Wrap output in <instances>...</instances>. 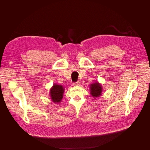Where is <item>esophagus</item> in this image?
<instances>
[{
    "label": "esophagus",
    "instance_id": "34e87169",
    "mask_svg": "<svg viewBox=\"0 0 150 150\" xmlns=\"http://www.w3.org/2000/svg\"><path fill=\"white\" fill-rule=\"evenodd\" d=\"M79 85H80V82L79 81H78V82H75V83H73V86H74V87L79 86Z\"/></svg>",
    "mask_w": 150,
    "mask_h": 150
}]
</instances>
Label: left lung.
I'll list each match as a JSON object with an SVG mask.
<instances>
[{
	"label": "left lung",
	"mask_w": 150,
	"mask_h": 150,
	"mask_svg": "<svg viewBox=\"0 0 150 150\" xmlns=\"http://www.w3.org/2000/svg\"><path fill=\"white\" fill-rule=\"evenodd\" d=\"M90 94L94 98H97L100 97L102 94V85L98 82H94L90 85Z\"/></svg>",
	"instance_id": "left-lung-1"
}]
</instances>
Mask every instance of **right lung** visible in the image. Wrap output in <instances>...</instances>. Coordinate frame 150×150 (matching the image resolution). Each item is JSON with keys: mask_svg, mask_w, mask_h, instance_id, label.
Here are the masks:
<instances>
[{"mask_svg": "<svg viewBox=\"0 0 150 150\" xmlns=\"http://www.w3.org/2000/svg\"><path fill=\"white\" fill-rule=\"evenodd\" d=\"M65 88L61 85L54 83L50 90V95L52 101L54 103H60L63 97Z\"/></svg>", "mask_w": 150, "mask_h": 150, "instance_id": "1", "label": "right lung"}]
</instances>
